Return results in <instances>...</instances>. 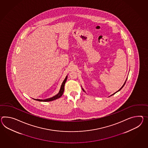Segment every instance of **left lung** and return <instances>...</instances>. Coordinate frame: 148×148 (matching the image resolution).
Returning a JSON list of instances; mask_svg holds the SVG:
<instances>
[{"label":"left lung","mask_w":148,"mask_h":148,"mask_svg":"<svg viewBox=\"0 0 148 148\" xmlns=\"http://www.w3.org/2000/svg\"><path fill=\"white\" fill-rule=\"evenodd\" d=\"M127 79H126V81H125V83H124V84H123V86H122V87H121V88H120V89H119V90H118V91H116V92H115V93H114V94H112V95H111V96H112V95H114V94H115V93H116V92H118V91H120V90H121V89H122V88H123V86H125V83H126V82ZM82 90H83V91H84V89H83V88H82Z\"/></svg>","instance_id":"obj_1"}]
</instances>
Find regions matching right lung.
<instances>
[{
    "instance_id": "1",
    "label": "right lung",
    "mask_w": 148,
    "mask_h": 148,
    "mask_svg": "<svg viewBox=\"0 0 148 148\" xmlns=\"http://www.w3.org/2000/svg\"><path fill=\"white\" fill-rule=\"evenodd\" d=\"M67 75L66 76V77H65V79L62 82L61 87H60V89L59 90L58 94L54 96L53 97L49 98H47V99H34L35 100V101H54V100H56V99H57L58 98H59L62 95L63 93H64L65 84L66 83V81H67Z\"/></svg>"
}]
</instances>
